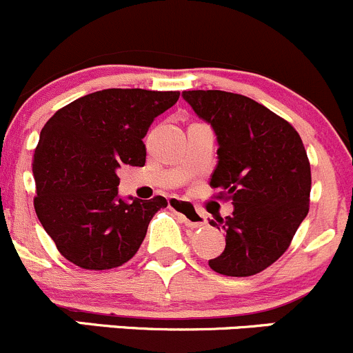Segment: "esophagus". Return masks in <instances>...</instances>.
<instances>
[{"label":"esophagus","instance_id":"1","mask_svg":"<svg viewBox=\"0 0 353 353\" xmlns=\"http://www.w3.org/2000/svg\"><path fill=\"white\" fill-rule=\"evenodd\" d=\"M169 208L172 211H176L183 221L192 228H199V226H205L206 223V216L201 213V211L196 210L191 203L183 201V199H177V198H170L169 199Z\"/></svg>","mask_w":353,"mask_h":353}]
</instances>
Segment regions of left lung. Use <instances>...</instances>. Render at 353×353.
Wrapping results in <instances>:
<instances>
[{
    "mask_svg": "<svg viewBox=\"0 0 353 353\" xmlns=\"http://www.w3.org/2000/svg\"><path fill=\"white\" fill-rule=\"evenodd\" d=\"M183 98L211 125L218 164L211 188L232 199V216L210 225L226 233L225 250L208 264L218 274H259L288 250L310 211L311 169L299 133L261 103L218 91H184Z\"/></svg>",
    "mask_w": 353,
    "mask_h": 353,
    "instance_id": "8db88e82",
    "label": "left lung"
}]
</instances>
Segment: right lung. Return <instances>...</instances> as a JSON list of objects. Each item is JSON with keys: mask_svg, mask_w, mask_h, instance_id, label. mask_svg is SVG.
<instances>
[{"mask_svg": "<svg viewBox=\"0 0 353 353\" xmlns=\"http://www.w3.org/2000/svg\"><path fill=\"white\" fill-rule=\"evenodd\" d=\"M179 91L103 89L61 108L40 132L33 154L35 213L57 250L88 270L128 262L165 198L125 201L120 165H145L148 127Z\"/></svg>", "mask_w": 353, "mask_h": 353, "instance_id": "1", "label": "right lung"}]
</instances>
